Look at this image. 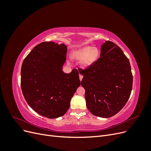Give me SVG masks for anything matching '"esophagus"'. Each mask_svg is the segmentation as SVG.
Listing matches in <instances>:
<instances>
[{"label":"esophagus","instance_id":"esophagus-1","mask_svg":"<svg viewBox=\"0 0 151 151\" xmlns=\"http://www.w3.org/2000/svg\"><path fill=\"white\" fill-rule=\"evenodd\" d=\"M83 76L80 74H79V79H80V81H82V79H83Z\"/></svg>","mask_w":151,"mask_h":151}]
</instances>
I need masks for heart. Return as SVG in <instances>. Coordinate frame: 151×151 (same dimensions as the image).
<instances>
[{"instance_id":"heart-1","label":"heart","mask_w":151,"mask_h":151,"mask_svg":"<svg viewBox=\"0 0 151 151\" xmlns=\"http://www.w3.org/2000/svg\"><path fill=\"white\" fill-rule=\"evenodd\" d=\"M99 50L96 48L86 47L73 53L72 55L77 59H83L81 65L83 67H88L97 60L99 57Z\"/></svg>"}]
</instances>
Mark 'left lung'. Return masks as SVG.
I'll use <instances>...</instances> for the list:
<instances>
[{
  "instance_id": "left-lung-1",
  "label": "left lung",
  "mask_w": 151,
  "mask_h": 151,
  "mask_svg": "<svg viewBox=\"0 0 151 151\" xmlns=\"http://www.w3.org/2000/svg\"><path fill=\"white\" fill-rule=\"evenodd\" d=\"M81 85L85 89L86 106L93 115L113 116L124 107L132 89L133 76L129 60L110 41L101 47L100 58L85 69Z\"/></svg>"
}]
</instances>
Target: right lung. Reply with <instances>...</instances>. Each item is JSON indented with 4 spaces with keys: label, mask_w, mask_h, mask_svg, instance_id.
Returning a JSON list of instances; mask_svg holds the SVG:
<instances>
[{
    "label": "right lung",
    "mask_w": 151,
    "mask_h": 151,
    "mask_svg": "<svg viewBox=\"0 0 151 151\" xmlns=\"http://www.w3.org/2000/svg\"><path fill=\"white\" fill-rule=\"evenodd\" d=\"M67 46L53 42L36 45L22 62L21 87L29 106L39 115L56 118L65 115L77 88L79 72L62 70L66 60Z\"/></svg>",
    "instance_id": "1"
}]
</instances>
